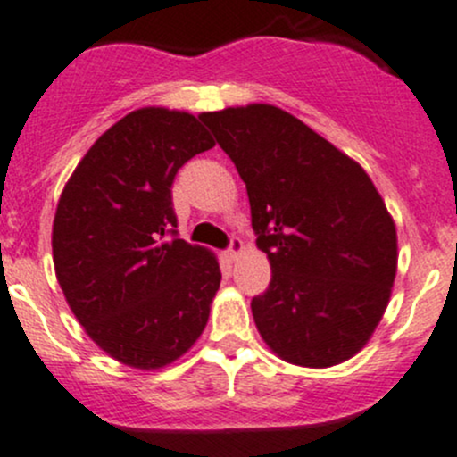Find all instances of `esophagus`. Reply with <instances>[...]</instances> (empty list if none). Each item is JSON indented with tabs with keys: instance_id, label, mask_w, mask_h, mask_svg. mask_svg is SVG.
Masks as SVG:
<instances>
[{
	"instance_id": "1",
	"label": "esophagus",
	"mask_w": 457,
	"mask_h": 457,
	"mask_svg": "<svg viewBox=\"0 0 457 457\" xmlns=\"http://www.w3.org/2000/svg\"><path fill=\"white\" fill-rule=\"evenodd\" d=\"M243 252V241L238 237H229V245L228 249H225V256L229 258V261H234V258L238 256V253Z\"/></svg>"
}]
</instances>
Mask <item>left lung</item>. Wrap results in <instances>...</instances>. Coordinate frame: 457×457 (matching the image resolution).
<instances>
[{"mask_svg": "<svg viewBox=\"0 0 457 457\" xmlns=\"http://www.w3.org/2000/svg\"><path fill=\"white\" fill-rule=\"evenodd\" d=\"M201 122L247 186L271 282L252 300L269 348L328 368L366 345L396 276V228L361 166L271 104L204 113Z\"/></svg>", "mask_w": 457, "mask_h": 457, "instance_id": "obj_1", "label": "left lung"}]
</instances>
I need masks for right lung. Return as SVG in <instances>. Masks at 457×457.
Masks as SVG:
<instances>
[{"mask_svg":"<svg viewBox=\"0 0 457 457\" xmlns=\"http://www.w3.org/2000/svg\"><path fill=\"white\" fill-rule=\"evenodd\" d=\"M212 146L195 115L137 109L96 140L61 195L52 229L61 289L89 337L131 368L172 363L208 321L220 269L177 237L172 181Z\"/></svg>","mask_w":457,"mask_h":457,"instance_id":"right-lung-1","label":"right lung"}]
</instances>
